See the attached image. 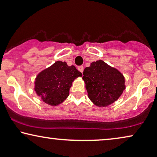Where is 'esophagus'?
Masks as SVG:
<instances>
[{
    "label": "esophagus",
    "instance_id": "1",
    "mask_svg": "<svg viewBox=\"0 0 157 157\" xmlns=\"http://www.w3.org/2000/svg\"><path fill=\"white\" fill-rule=\"evenodd\" d=\"M78 70L79 72H81L82 73L83 71H84V67L82 66V65H80V66H78Z\"/></svg>",
    "mask_w": 157,
    "mask_h": 157
}]
</instances>
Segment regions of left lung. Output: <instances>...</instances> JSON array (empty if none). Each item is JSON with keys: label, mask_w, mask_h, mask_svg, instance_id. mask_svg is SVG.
Returning <instances> with one entry per match:
<instances>
[{"label": "left lung", "mask_w": 157, "mask_h": 157, "mask_svg": "<svg viewBox=\"0 0 157 157\" xmlns=\"http://www.w3.org/2000/svg\"><path fill=\"white\" fill-rule=\"evenodd\" d=\"M83 75L88 97L97 106L105 107L113 104L125 89L123 74L101 60L85 67Z\"/></svg>", "instance_id": "left-lung-1"}]
</instances>
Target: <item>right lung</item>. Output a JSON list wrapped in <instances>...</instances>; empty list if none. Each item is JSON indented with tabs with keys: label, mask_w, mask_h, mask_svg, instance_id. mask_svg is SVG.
Returning <instances> with one entry per match:
<instances>
[{
	"label": "right lung",
	"mask_w": 157,
	"mask_h": 157,
	"mask_svg": "<svg viewBox=\"0 0 157 157\" xmlns=\"http://www.w3.org/2000/svg\"><path fill=\"white\" fill-rule=\"evenodd\" d=\"M82 74L74 65L68 66L58 60L42 71L35 79L34 90L44 102L50 106H57L69 96L72 82Z\"/></svg>",
	"instance_id": "1"
}]
</instances>
